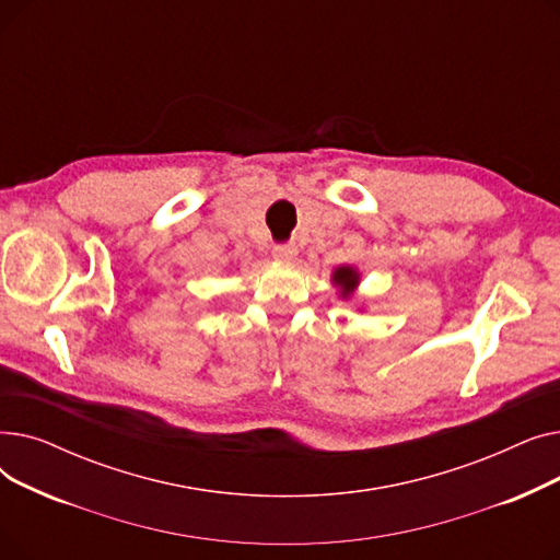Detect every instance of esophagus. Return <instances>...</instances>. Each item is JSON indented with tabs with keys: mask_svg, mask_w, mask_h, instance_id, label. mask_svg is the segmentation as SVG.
<instances>
[{
	"mask_svg": "<svg viewBox=\"0 0 560 560\" xmlns=\"http://www.w3.org/2000/svg\"><path fill=\"white\" fill-rule=\"evenodd\" d=\"M295 256H298V247H295V245H277V247H275V258H277V260L290 262Z\"/></svg>",
	"mask_w": 560,
	"mask_h": 560,
	"instance_id": "obj_1",
	"label": "esophagus"
}]
</instances>
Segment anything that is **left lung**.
Instances as JSON below:
<instances>
[{"label":"left lung","mask_w":560,"mask_h":560,"mask_svg":"<svg viewBox=\"0 0 560 560\" xmlns=\"http://www.w3.org/2000/svg\"><path fill=\"white\" fill-rule=\"evenodd\" d=\"M331 283L338 290V298L349 302L357 298L361 272H359V268H354V265H338V268H334V272H331Z\"/></svg>","instance_id":"left-lung-1"}]
</instances>
